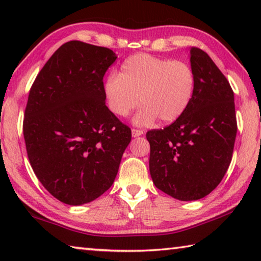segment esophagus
Masks as SVG:
<instances>
[{
	"mask_svg": "<svg viewBox=\"0 0 261 261\" xmlns=\"http://www.w3.org/2000/svg\"><path fill=\"white\" fill-rule=\"evenodd\" d=\"M143 134H144L143 130H140V129H132V136H134V137H139V136H141Z\"/></svg>",
	"mask_w": 261,
	"mask_h": 261,
	"instance_id": "34e87169",
	"label": "esophagus"
}]
</instances>
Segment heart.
Returning a JSON list of instances; mask_svg holds the SVG:
<instances>
[{"mask_svg":"<svg viewBox=\"0 0 261 261\" xmlns=\"http://www.w3.org/2000/svg\"><path fill=\"white\" fill-rule=\"evenodd\" d=\"M196 76L184 61H171L148 54H137L122 64L120 73H110L103 92L110 112L125 117L138 107L137 124L155 120L171 123L179 118L191 103Z\"/></svg>","mask_w":261,"mask_h":261,"instance_id":"heart-1","label":"heart"}]
</instances>
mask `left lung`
Segmentation results:
<instances>
[{
	"label": "left lung",
	"mask_w": 261,
	"mask_h": 261,
	"mask_svg": "<svg viewBox=\"0 0 261 261\" xmlns=\"http://www.w3.org/2000/svg\"><path fill=\"white\" fill-rule=\"evenodd\" d=\"M196 88L185 113L163 129L149 130V173L175 199L198 200L218 187L231 162L237 134L233 92L200 48L191 47Z\"/></svg>",
	"instance_id": "8db88e82"
}]
</instances>
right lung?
Segmentation results:
<instances>
[{
    "label": "right lung",
    "mask_w": 261,
    "mask_h": 261,
    "mask_svg": "<svg viewBox=\"0 0 261 261\" xmlns=\"http://www.w3.org/2000/svg\"><path fill=\"white\" fill-rule=\"evenodd\" d=\"M117 56L78 40L62 45L38 73L23 134L35 176L68 205L96 199L112 187L131 129L106 106L103 76Z\"/></svg>",
    "instance_id": "right-lung-1"
}]
</instances>
